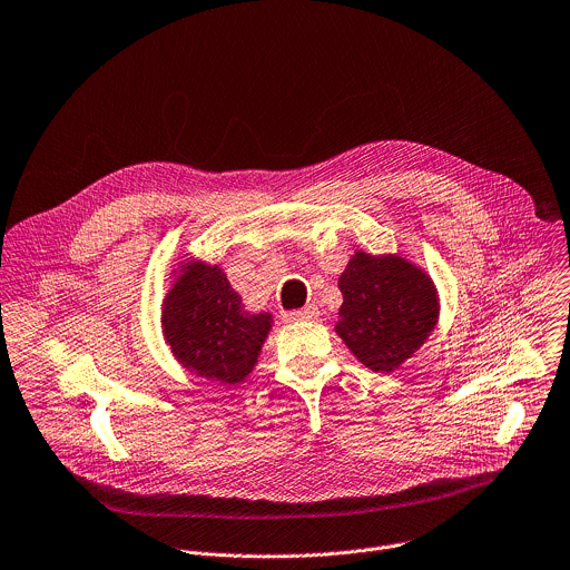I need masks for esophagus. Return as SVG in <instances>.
<instances>
[{"mask_svg": "<svg viewBox=\"0 0 570 570\" xmlns=\"http://www.w3.org/2000/svg\"><path fill=\"white\" fill-rule=\"evenodd\" d=\"M317 315H320V308H317L315 304H306V306L299 308V311L286 313V320H288V322H311V320H317Z\"/></svg>", "mask_w": 570, "mask_h": 570, "instance_id": "1", "label": "esophagus"}]
</instances>
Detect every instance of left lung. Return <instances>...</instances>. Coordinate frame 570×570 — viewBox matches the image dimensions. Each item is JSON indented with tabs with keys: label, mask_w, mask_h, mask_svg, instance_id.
Returning a JSON list of instances; mask_svg holds the SVG:
<instances>
[{
	"label": "left lung",
	"mask_w": 570,
	"mask_h": 570,
	"mask_svg": "<svg viewBox=\"0 0 570 570\" xmlns=\"http://www.w3.org/2000/svg\"><path fill=\"white\" fill-rule=\"evenodd\" d=\"M335 333L375 373L400 368L433 333L440 299L433 279L400 255L355 250L340 275Z\"/></svg>",
	"instance_id": "obj_1"
}]
</instances>
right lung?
I'll list each match as a JSON object with an SVG mask.
<instances>
[{
  "mask_svg": "<svg viewBox=\"0 0 570 570\" xmlns=\"http://www.w3.org/2000/svg\"><path fill=\"white\" fill-rule=\"evenodd\" d=\"M177 273V271H175ZM271 313L244 311L219 266L184 262L161 304V333L175 360L210 382L233 386L255 368Z\"/></svg>",
  "mask_w": 570,
  "mask_h": 570,
  "instance_id": "1",
  "label": "right lung"
}]
</instances>
